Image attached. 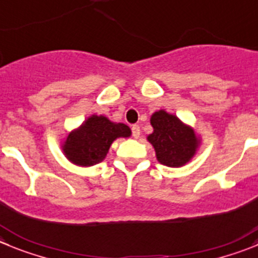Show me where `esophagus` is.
I'll list each match as a JSON object with an SVG mask.
<instances>
[{
  "instance_id": "34e87169",
  "label": "esophagus",
  "mask_w": 258,
  "mask_h": 258,
  "mask_svg": "<svg viewBox=\"0 0 258 258\" xmlns=\"http://www.w3.org/2000/svg\"><path fill=\"white\" fill-rule=\"evenodd\" d=\"M140 126H139V124H134V126H132V136H134L135 139H139V137H140Z\"/></svg>"
}]
</instances>
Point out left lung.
I'll return each instance as SVG.
<instances>
[{"instance_id": "obj_1", "label": "left lung", "mask_w": 258, "mask_h": 258, "mask_svg": "<svg viewBox=\"0 0 258 258\" xmlns=\"http://www.w3.org/2000/svg\"><path fill=\"white\" fill-rule=\"evenodd\" d=\"M150 123L154 131L146 139L153 145L160 164L179 168L191 162L201 144L194 127L164 109L153 113Z\"/></svg>"}]
</instances>
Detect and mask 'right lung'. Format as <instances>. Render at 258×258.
Returning a JSON list of instances; mask_svg holds the SVG:
<instances>
[{
    "label": "right lung",
    "mask_w": 258,
    "mask_h": 258,
    "mask_svg": "<svg viewBox=\"0 0 258 258\" xmlns=\"http://www.w3.org/2000/svg\"><path fill=\"white\" fill-rule=\"evenodd\" d=\"M131 134L127 124L112 122L105 115L91 114L78 128L69 132L61 148L72 164L93 167L104 160L113 141Z\"/></svg>",
    "instance_id": "right-lung-1"
}]
</instances>
